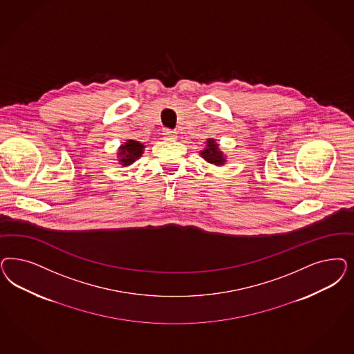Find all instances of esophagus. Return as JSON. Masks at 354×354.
Instances as JSON below:
<instances>
[{"label":"esophagus","instance_id":"34e87169","mask_svg":"<svg viewBox=\"0 0 354 354\" xmlns=\"http://www.w3.org/2000/svg\"><path fill=\"white\" fill-rule=\"evenodd\" d=\"M162 136L165 138H169V139H174V138L177 137V131L171 130V129H165V130L162 131Z\"/></svg>","mask_w":354,"mask_h":354}]
</instances>
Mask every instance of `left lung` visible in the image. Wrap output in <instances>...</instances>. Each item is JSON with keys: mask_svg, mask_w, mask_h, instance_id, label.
I'll use <instances>...</instances> for the list:
<instances>
[{"mask_svg": "<svg viewBox=\"0 0 354 354\" xmlns=\"http://www.w3.org/2000/svg\"><path fill=\"white\" fill-rule=\"evenodd\" d=\"M201 158L209 162V164H214L216 167H221L227 162V156L224 155V152L221 149H218V143H216V140L214 138H208L207 142H205V149H202L199 152Z\"/></svg>", "mask_w": 354, "mask_h": 354, "instance_id": "obj_1", "label": "left lung"}]
</instances>
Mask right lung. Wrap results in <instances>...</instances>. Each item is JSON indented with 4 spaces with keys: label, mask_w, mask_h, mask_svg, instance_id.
<instances>
[{
    "label": "right lung",
    "mask_w": 354,
    "mask_h": 354,
    "mask_svg": "<svg viewBox=\"0 0 354 354\" xmlns=\"http://www.w3.org/2000/svg\"><path fill=\"white\" fill-rule=\"evenodd\" d=\"M146 146L138 140L134 139H127L124 142V145H121L117 151V161L121 167H129L136 160L139 159L143 152H145Z\"/></svg>",
    "instance_id": "1"
}]
</instances>
